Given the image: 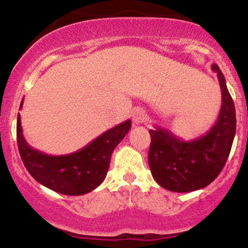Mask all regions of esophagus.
<instances>
[{"instance_id": "esophagus-1", "label": "esophagus", "mask_w": 248, "mask_h": 248, "mask_svg": "<svg viewBox=\"0 0 248 248\" xmlns=\"http://www.w3.org/2000/svg\"><path fill=\"white\" fill-rule=\"evenodd\" d=\"M132 120L136 124H140L146 121V114L143 109H136L132 112Z\"/></svg>"}]
</instances>
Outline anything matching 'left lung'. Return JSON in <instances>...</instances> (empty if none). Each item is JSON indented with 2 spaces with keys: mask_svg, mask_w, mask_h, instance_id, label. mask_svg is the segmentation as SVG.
Segmentation results:
<instances>
[{
  "mask_svg": "<svg viewBox=\"0 0 248 248\" xmlns=\"http://www.w3.org/2000/svg\"><path fill=\"white\" fill-rule=\"evenodd\" d=\"M222 90V107L212 128L203 136L184 140L170 129H150L151 144L148 162L154 179L162 188L175 193L199 190L213 182L224 167L236 132V114L225 78L217 64Z\"/></svg>",
  "mask_w": 248,
  "mask_h": 248,
  "instance_id": "1",
  "label": "left lung"
}]
</instances>
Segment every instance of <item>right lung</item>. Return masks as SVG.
<instances>
[{"instance_id": "1", "label": "right lung", "mask_w": 248, "mask_h": 248, "mask_svg": "<svg viewBox=\"0 0 248 248\" xmlns=\"http://www.w3.org/2000/svg\"><path fill=\"white\" fill-rule=\"evenodd\" d=\"M23 107V100L20 108ZM131 129V120L108 129L90 144L66 155H47L28 144L16 119V141L28 172L46 188L64 195H85L103 183L117 144Z\"/></svg>"}]
</instances>
